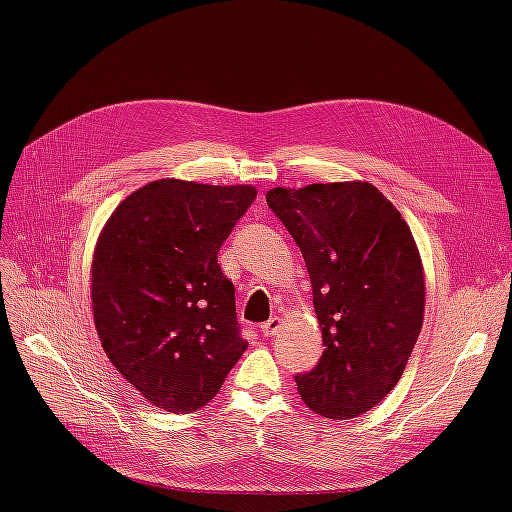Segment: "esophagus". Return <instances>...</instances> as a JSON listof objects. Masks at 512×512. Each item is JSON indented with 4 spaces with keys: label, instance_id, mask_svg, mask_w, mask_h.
<instances>
[{
    "label": "esophagus",
    "instance_id": "obj_1",
    "mask_svg": "<svg viewBox=\"0 0 512 512\" xmlns=\"http://www.w3.org/2000/svg\"><path fill=\"white\" fill-rule=\"evenodd\" d=\"M282 328V319L280 317H270L267 321H263L261 324V332H263V336H274L278 330Z\"/></svg>",
    "mask_w": 512,
    "mask_h": 512
}]
</instances>
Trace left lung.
<instances>
[{
    "instance_id": "left-lung-1",
    "label": "left lung",
    "mask_w": 512,
    "mask_h": 512,
    "mask_svg": "<svg viewBox=\"0 0 512 512\" xmlns=\"http://www.w3.org/2000/svg\"><path fill=\"white\" fill-rule=\"evenodd\" d=\"M297 242L326 351L294 375L321 417L353 419L398 384L423 324L419 251L400 211L369 182L274 188L265 195Z\"/></svg>"
}]
</instances>
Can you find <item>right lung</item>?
Masks as SVG:
<instances>
[{"mask_svg":"<svg viewBox=\"0 0 512 512\" xmlns=\"http://www.w3.org/2000/svg\"><path fill=\"white\" fill-rule=\"evenodd\" d=\"M255 197L253 186L155 180L99 236L91 297L101 346L159 409H201L247 351L218 253Z\"/></svg>","mask_w":512,"mask_h":512,"instance_id":"add662e5","label":"right lung"}]
</instances>
